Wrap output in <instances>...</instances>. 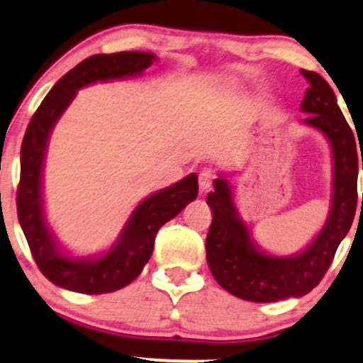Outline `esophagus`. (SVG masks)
<instances>
[{
  "label": "esophagus",
  "instance_id": "esophagus-1",
  "mask_svg": "<svg viewBox=\"0 0 363 363\" xmlns=\"http://www.w3.org/2000/svg\"><path fill=\"white\" fill-rule=\"evenodd\" d=\"M198 184H199V189H201L203 192L208 191L210 187H212L213 184V174L210 171H201L198 176Z\"/></svg>",
  "mask_w": 363,
  "mask_h": 363
}]
</instances>
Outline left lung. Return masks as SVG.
Listing matches in <instances>:
<instances>
[{"label": "left lung", "instance_id": "left-lung-1", "mask_svg": "<svg viewBox=\"0 0 363 363\" xmlns=\"http://www.w3.org/2000/svg\"><path fill=\"white\" fill-rule=\"evenodd\" d=\"M301 72L310 84L301 103V110L308 113L303 124L319 130L330 143L333 155V194L323 230L298 255L274 257L260 250L253 240L250 226L242 220L233 201V189L224 174L213 182V192L206 198L213 213L206 235L208 267L224 291L246 301L274 303L308 294L326 274L357 212L360 167L357 140L328 82L313 71L301 69Z\"/></svg>", "mask_w": 363, "mask_h": 363}]
</instances>
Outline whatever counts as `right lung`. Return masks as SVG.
I'll list each match as a JSON object with an SVG mask.
<instances>
[{
	"label": "right lung",
	"instance_id": "right-lung-1",
	"mask_svg": "<svg viewBox=\"0 0 363 363\" xmlns=\"http://www.w3.org/2000/svg\"><path fill=\"white\" fill-rule=\"evenodd\" d=\"M155 60L157 57L146 51H121L85 58L53 85L26 128L21 146L17 217L33 260L40 272L58 287L80 294H106L126 287L150 260L160 226L178 216L198 196V176L194 172L171 187L147 196L133 210L112 247L98 257H71L55 239L46 220L43 169L48 140L76 92L96 82L143 74Z\"/></svg>",
	"mask_w": 363,
	"mask_h": 363
}]
</instances>
